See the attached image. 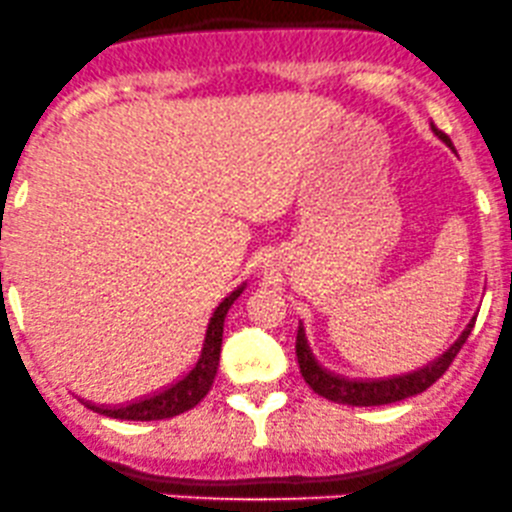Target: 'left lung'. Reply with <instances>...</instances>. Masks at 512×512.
Wrapping results in <instances>:
<instances>
[{"instance_id":"left-lung-1","label":"left lung","mask_w":512,"mask_h":512,"mask_svg":"<svg viewBox=\"0 0 512 512\" xmlns=\"http://www.w3.org/2000/svg\"><path fill=\"white\" fill-rule=\"evenodd\" d=\"M439 139L444 144H452L449 136H444L442 131H437ZM476 322V320H474ZM474 322L461 332V337L444 351L442 356L432 361V364L417 368L412 373H403V376H390V378H368V381H356V378H344L337 376V373L327 371L322 364H317V359L312 356L310 344H307L305 329L302 324L298 327V339H295V354H298V364H300V373L305 378V383L315 390L317 395L322 398L332 400V403H342V405H356V408H371V405H390V403H400V400L412 398V395L422 393L432 386L434 381L444 376L449 366H452L454 356L459 354V349L464 346L466 339H469L471 327Z\"/></svg>"}]
</instances>
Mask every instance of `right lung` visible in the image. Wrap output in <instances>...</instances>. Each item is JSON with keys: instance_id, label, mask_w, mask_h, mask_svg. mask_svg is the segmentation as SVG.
Wrapping results in <instances>:
<instances>
[{"instance_id": "obj_1", "label": "right lung", "mask_w": 512, "mask_h": 512, "mask_svg": "<svg viewBox=\"0 0 512 512\" xmlns=\"http://www.w3.org/2000/svg\"><path fill=\"white\" fill-rule=\"evenodd\" d=\"M241 288H236L232 295H227L212 312L210 322H207L205 339H202L200 351H197L195 361L188 371L180 378H175L168 388L158 390V393L146 395V398L134 400L129 405H117V408H107V405L85 403L87 408L100 412V415L114 417V420H166L175 417L180 412L195 408L207 393H210L214 376H217L219 366V351H222V332H224V317H227L232 302L239 298Z\"/></svg>"}]
</instances>
